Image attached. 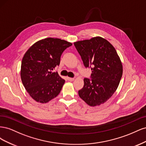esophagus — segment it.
<instances>
[{"mask_svg":"<svg viewBox=\"0 0 146 146\" xmlns=\"http://www.w3.org/2000/svg\"><path fill=\"white\" fill-rule=\"evenodd\" d=\"M74 78H70V77H68V80L69 81H74Z\"/></svg>","mask_w":146,"mask_h":146,"instance_id":"obj_1","label":"esophagus"}]
</instances>
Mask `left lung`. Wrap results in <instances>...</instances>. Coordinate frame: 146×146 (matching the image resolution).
<instances>
[{"label": "left lung", "instance_id": "left-lung-1", "mask_svg": "<svg viewBox=\"0 0 146 146\" xmlns=\"http://www.w3.org/2000/svg\"><path fill=\"white\" fill-rule=\"evenodd\" d=\"M74 44L85 67L92 70L91 78H84L79 96L91 107L105 103L117 90L122 76V64L116 49L100 36Z\"/></svg>", "mask_w": 146, "mask_h": 146}]
</instances>
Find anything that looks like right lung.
<instances>
[{
    "label": "right lung",
    "mask_w": 146,
    "mask_h": 146,
    "mask_svg": "<svg viewBox=\"0 0 146 146\" xmlns=\"http://www.w3.org/2000/svg\"><path fill=\"white\" fill-rule=\"evenodd\" d=\"M72 43L58 38H47L35 42L22 60L21 80L29 94L44 104L59 94L65 80L53 70L60 63V57Z\"/></svg>",
    "instance_id": "1"
}]
</instances>
